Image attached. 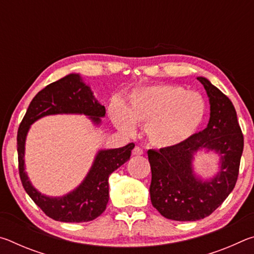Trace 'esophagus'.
Returning a JSON list of instances; mask_svg holds the SVG:
<instances>
[{
	"label": "esophagus",
	"instance_id": "obj_1",
	"mask_svg": "<svg viewBox=\"0 0 254 254\" xmlns=\"http://www.w3.org/2000/svg\"><path fill=\"white\" fill-rule=\"evenodd\" d=\"M132 154L133 156H141V154H143V150L140 147H135L132 150Z\"/></svg>",
	"mask_w": 254,
	"mask_h": 254
}]
</instances>
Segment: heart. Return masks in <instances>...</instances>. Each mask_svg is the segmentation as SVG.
<instances>
[{
	"mask_svg": "<svg viewBox=\"0 0 254 254\" xmlns=\"http://www.w3.org/2000/svg\"><path fill=\"white\" fill-rule=\"evenodd\" d=\"M206 110L199 93L186 92L177 85H154L133 94L128 107L112 103L110 117L123 132H133L137 123L144 126L147 139L154 147L174 148L198 131Z\"/></svg>",
	"mask_w": 254,
	"mask_h": 254,
	"instance_id": "obj_1",
	"label": "heart"
}]
</instances>
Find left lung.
I'll use <instances>...</instances> for the list:
<instances>
[{
  "label": "left lung",
  "mask_w": 254,
  "mask_h": 254,
  "mask_svg": "<svg viewBox=\"0 0 254 254\" xmlns=\"http://www.w3.org/2000/svg\"><path fill=\"white\" fill-rule=\"evenodd\" d=\"M210 118L207 127L174 148L148 150L151 167L150 198L163 217L173 221H197L209 216L236 184L243 152V134L230 98L204 77ZM215 149L221 156L220 173L201 182L192 173V156L199 148Z\"/></svg>",
  "instance_id": "left-lung-1"
}]
</instances>
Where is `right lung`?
Masks as SVG:
<instances>
[{"label":"right lung","mask_w":254,"mask_h":254,"mask_svg":"<svg viewBox=\"0 0 254 254\" xmlns=\"http://www.w3.org/2000/svg\"><path fill=\"white\" fill-rule=\"evenodd\" d=\"M58 113L86 114L92 117L93 121L98 124L101 122L100 118L105 115V107L94 98L88 86L76 74L68 75L41 89L30 103L16 136L21 183L31 199L53 220L67 223L93 221L106 208L109 201L110 175L130 159L134 143L98 152L87 177L70 194L59 198L41 195L32 187L24 171L25 136L30 126L38 119Z\"/></svg>","instance_id":"obj_1"}]
</instances>
